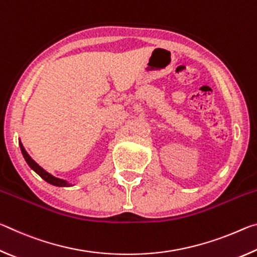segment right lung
I'll use <instances>...</instances> for the list:
<instances>
[{"label":"right lung","instance_id":"obj_1","mask_svg":"<svg viewBox=\"0 0 257 257\" xmlns=\"http://www.w3.org/2000/svg\"><path fill=\"white\" fill-rule=\"evenodd\" d=\"M19 146H20V150H21V153H23L24 158L26 160V162L30 167L32 170H34L35 172L37 173L38 176H40L42 179H44L46 182H49V184L56 186V187H71V186H75V184H71V182H69L68 180H64V179H61V178L58 177H54L53 175H51V173L47 172L45 169H43L40 164L35 162V161L32 159V156H30L27 151L25 150V147L23 145V143L19 139Z\"/></svg>","mask_w":257,"mask_h":257}]
</instances>
